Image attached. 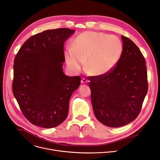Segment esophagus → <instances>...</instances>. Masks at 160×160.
Listing matches in <instances>:
<instances>
[{
  "instance_id": "1",
  "label": "esophagus",
  "mask_w": 160,
  "mask_h": 160,
  "mask_svg": "<svg viewBox=\"0 0 160 160\" xmlns=\"http://www.w3.org/2000/svg\"><path fill=\"white\" fill-rule=\"evenodd\" d=\"M88 80L86 79V78H82V80H81V83H82V84H86L87 83H88Z\"/></svg>"
}]
</instances>
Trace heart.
<instances>
[{
  "label": "heart",
  "mask_w": 160,
  "mask_h": 160,
  "mask_svg": "<svg viewBox=\"0 0 160 160\" xmlns=\"http://www.w3.org/2000/svg\"><path fill=\"white\" fill-rule=\"evenodd\" d=\"M123 44L116 36L94 31L80 34L65 51L69 68L78 71L87 61L86 68L94 76L102 77L110 72L118 63Z\"/></svg>",
  "instance_id": "1"
}]
</instances>
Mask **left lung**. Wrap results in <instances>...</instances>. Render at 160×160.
I'll return each mask as SVG.
<instances>
[{
  "label": "left lung",
  "mask_w": 160,
  "mask_h": 160,
  "mask_svg": "<svg viewBox=\"0 0 160 160\" xmlns=\"http://www.w3.org/2000/svg\"><path fill=\"white\" fill-rule=\"evenodd\" d=\"M123 52L115 68L102 77H89L94 115L102 124L119 127L139 115L148 91L145 60L134 42L122 36Z\"/></svg>",
  "instance_id": "1"
}]
</instances>
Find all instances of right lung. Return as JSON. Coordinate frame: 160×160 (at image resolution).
<instances>
[{
    "instance_id": "1",
    "label": "right lung",
    "mask_w": 160,
    "mask_h": 160,
    "mask_svg": "<svg viewBox=\"0 0 160 160\" xmlns=\"http://www.w3.org/2000/svg\"><path fill=\"white\" fill-rule=\"evenodd\" d=\"M74 29L44 31L28 39L14 59L12 89L19 108L32 124L53 128L64 121L79 76L63 74V44Z\"/></svg>"
}]
</instances>
